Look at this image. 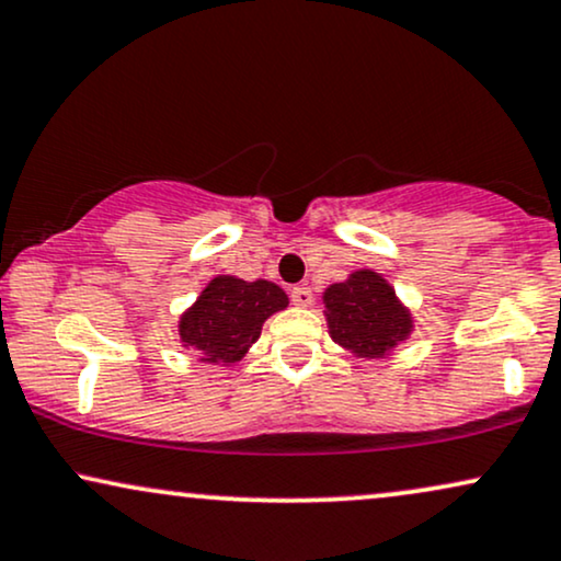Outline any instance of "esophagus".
Here are the masks:
<instances>
[{
  "label": "esophagus",
  "instance_id": "obj_1",
  "mask_svg": "<svg viewBox=\"0 0 561 561\" xmlns=\"http://www.w3.org/2000/svg\"><path fill=\"white\" fill-rule=\"evenodd\" d=\"M312 291H309L307 286H296L294 291H291V301L296 304V307H309V304H312Z\"/></svg>",
  "mask_w": 561,
  "mask_h": 561
}]
</instances>
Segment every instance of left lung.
Returning a JSON list of instances; mask_svg holds the SVG:
<instances>
[{
	"label": "left lung",
	"instance_id": "obj_1",
	"mask_svg": "<svg viewBox=\"0 0 561 561\" xmlns=\"http://www.w3.org/2000/svg\"><path fill=\"white\" fill-rule=\"evenodd\" d=\"M322 304L330 337L356 358L390 356L413 330V317L396 288L369 267L324 288Z\"/></svg>",
	"mask_w": 561,
	"mask_h": 561
}]
</instances>
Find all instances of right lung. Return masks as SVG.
<instances>
[{
	"label": "right lung",
	"instance_id": "right-lung-1",
	"mask_svg": "<svg viewBox=\"0 0 561 561\" xmlns=\"http://www.w3.org/2000/svg\"><path fill=\"white\" fill-rule=\"evenodd\" d=\"M286 307L288 296L273 280L216 275L179 317V337L199 362L231 366L252 348L267 317Z\"/></svg>",
	"mask_w": 561,
	"mask_h": 561
}]
</instances>
